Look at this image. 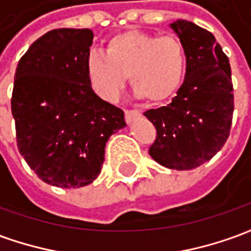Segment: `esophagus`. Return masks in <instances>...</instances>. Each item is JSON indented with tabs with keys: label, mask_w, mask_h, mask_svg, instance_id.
<instances>
[{
	"label": "esophagus",
	"mask_w": 251,
	"mask_h": 251,
	"mask_svg": "<svg viewBox=\"0 0 251 251\" xmlns=\"http://www.w3.org/2000/svg\"><path fill=\"white\" fill-rule=\"evenodd\" d=\"M140 115H141V111H140V110H136V109L126 110V111H125V120H126V122L129 124V122H131L133 120H136L137 117H140Z\"/></svg>",
	"instance_id": "obj_1"
}]
</instances>
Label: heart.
<instances>
[{
	"label": "heart",
	"instance_id": "1",
	"mask_svg": "<svg viewBox=\"0 0 251 251\" xmlns=\"http://www.w3.org/2000/svg\"><path fill=\"white\" fill-rule=\"evenodd\" d=\"M185 68L187 53L177 37L140 30L113 36L106 43L104 55L93 51L86 59L88 84L106 102L120 99L127 75L140 97L163 102L179 90Z\"/></svg>",
	"mask_w": 251,
	"mask_h": 251
}]
</instances>
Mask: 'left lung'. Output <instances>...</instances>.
Returning <instances> with one entry per match:
<instances>
[{
	"label": "left lung",
	"mask_w": 251,
	"mask_h": 251,
	"mask_svg": "<svg viewBox=\"0 0 251 251\" xmlns=\"http://www.w3.org/2000/svg\"><path fill=\"white\" fill-rule=\"evenodd\" d=\"M187 53L184 83L168 106L144 113L156 127L151 157L164 167H200L226 144L234 113L231 68L214 35L191 21L171 25Z\"/></svg>",
	"instance_id": "left-lung-1"
}]
</instances>
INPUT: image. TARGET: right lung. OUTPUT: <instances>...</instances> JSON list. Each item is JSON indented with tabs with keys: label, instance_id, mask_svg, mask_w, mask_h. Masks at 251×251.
Returning a JSON list of instances; mask_svg holds the SVG:
<instances>
[{
	"label": "right lung",
	"instance_id": "right-lung-1",
	"mask_svg": "<svg viewBox=\"0 0 251 251\" xmlns=\"http://www.w3.org/2000/svg\"><path fill=\"white\" fill-rule=\"evenodd\" d=\"M91 29L47 32L20 59L12 114L21 156L47 184L79 188L98 177L110 136L126 126L124 111L88 84Z\"/></svg>",
	"mask_w": 251,
	"mask_h": 251
}]
</instances>
